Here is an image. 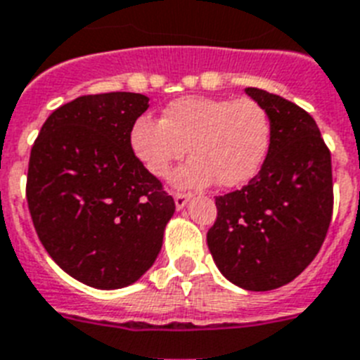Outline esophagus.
Wrapping results in <instances>:
<instances>
[{
    "label": "esophagus",
    "instance_id": "34e87169",
    "mask_svg": "<svg viewBox=\"0 0 360 360\" xmlns=\"http://www.w3.org/2000/svg\"><path fill=\"white\" fill-rule=\"evenodd\" d=\"M192 194H186V192H175L174 194V201H175V208L181 210V208H185L186 203L190 201Z\"/></svg>",
    "mask_w": 360,
    "mask_h": 360
}]
</instances>
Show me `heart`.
<instances>
[{"label":"heart","mask_w":360,"mask_h":360,"mask_svg":"<svg viewBox=\"0 0 360 360\" xmlns=\"http://www.w3.org/2000/svg\"><path fill=\"white\" fill-rule=\"evenodd\" d=\"M271 119L252 98L183 96L170 102L161 120L141 117L129 129V148L150 175L162 179L172 165L192 155L172 175L175 186L201 188L214 179L223 188L249 183L265 161Z\"/></svg>","instance_id":"1"}]
</instances>
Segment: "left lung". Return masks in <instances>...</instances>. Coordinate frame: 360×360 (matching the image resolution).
Returning <instances> with one entry per match:
<instances>
[{
  "label": "left lung",
  "mask_w": 360,
  "mask_h": 360,
  "mask_svg": "<svg viewBox=\"0 0 360 360\" xmlns=\"http://www.w3.org/2000/svg\"><path fill=\"white\" fill-rule=\"evenodd\" d=\"M271 119L262 170L217 195L207 243L226 280L249 291L282 288L313 262L333 214L331 153L315 119L282 96L247 87Z\"/></svg>",
  "instance_id": "8db88e82"
}]
</instances>
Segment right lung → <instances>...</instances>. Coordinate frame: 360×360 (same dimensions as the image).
Instances as JSON below:
<instances>
[{"instance_id": "right-lung-1", "label": "right lung", "mask_w": 360, "mask_h": 360, "mask_svg": "<svg viewBox=\"0 0 360 360\" xmlns=\"http://www.w3.org/2000/svg\"><path fill=\"white\" fill-rule=\"evenodd\" d=\"M139 93L78 96L47 117L27 172V203L51 258L78 282L120 289L155 262L172 195L129 148L148 110Z\"/></svg>"}]
</instances>
